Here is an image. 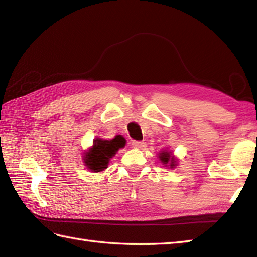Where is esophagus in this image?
Listing matches in <instances>:
<instances>
[{
	"label": "esophagus",
	"mask_w": 257,
	"mask_h": 257,
	"mask_svg": "<svg viewBox=\"0 0 257 257\" xmlns=\"http://www.w3.org/2000/svg\"><path fill=\"white\" fill-rule=\"evenodd\" d=\"M132 145H133L134 148H137V149L143 148V147L145 146V144L143 143V141H136V140H134V141H133Z\"/></svg>",
	"instance_id": "1"
}]
</instances>
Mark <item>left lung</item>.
<instances>
[{"mask_svg": "<svg viewBox=\"0 0 257 257\" xmlns=\"http://www.w3.org/2000/svg\"><path fill=\"white\" fill-rule=\"evenodd\" d=\"M158 158H159V161L162 163L163 167L168 169H174L178 166V159L173 156L171 150L162 149L159 154H158Z\"/></svg>", "mask_w": 257, "mask_h": 257, "instance_id": "obj_1", "label": "left lung"}]
</instances>
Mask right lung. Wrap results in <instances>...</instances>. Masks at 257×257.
Returning a JSON list of instances; mask_svg holds the SVG:
<instances>
[{
  "instance_id": "right-lung-1",
  "label": "right lung",
  "mask_w": 257,
  "mask_h": 257,
  "mask_svg": "<svg viewBox=\"0 0 257 257\" xmlns=\"http://www.w3.org/2000/svg\"><path fill=\"white\" fill-rule=\"evenodd\" d=\"M125 139L121 135H117L112 139L96 138L92 141L90 148L85 150L83 161L86 168L91 172H101L108 168L111 158L117 154L119 149L125 146Z\"/></svg>"
}]
</instances>
